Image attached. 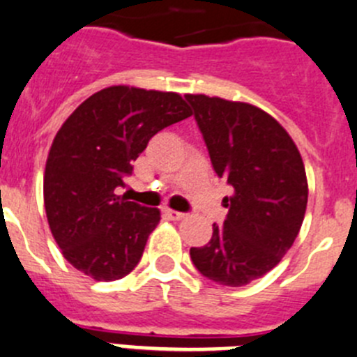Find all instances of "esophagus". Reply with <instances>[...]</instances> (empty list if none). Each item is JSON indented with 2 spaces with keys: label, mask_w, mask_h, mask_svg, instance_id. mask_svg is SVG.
<instances>
[{
  "label": "esophagus",
  "mask_w": 357,
  "mask_h": 357,
  "mask_svg": "<svg viewBox=\"0 0 357 357\" xmlns=\"http://www.w3.org/2000/svg\"><path fill=\"white\" fill-rule=\"evenodd\" d=\"M163 215L167 216L169 220H183L185 218V213H179V211H174V209H169V208H165L163 209Z\"/></svg>",
  "instance_id": "obj_1"
}]
</instances>
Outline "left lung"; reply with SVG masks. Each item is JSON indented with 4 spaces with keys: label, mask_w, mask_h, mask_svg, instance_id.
<instances>
[{
    "label": "left lung",
    "mask_w": 357,
    "mask_h": 357,
    "mask_svg": "<svg viewBox=\"0 0 357 357\" xmlns=\"http://www.w3.org/2000/svg\"><path fill=\"white\" fill-rule=\"evenodd\" d=\"M218 178L234 188L225 197L224 225L213 224L208 245L190 248L195 268L227 287L271 271L287 254L305 218V165L285 128L262 109L218 96L185 95Z\"/></svg>",
    "instance_id": "1"
}]
</instances>
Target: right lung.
<instances>
[{"instance_id":"right-lung-1","label":"right lung","mask_w":357,"mask_h":357,"mask_svg":"<svg viewBox=\"0 0 357 357\" xmlns=\"http://www.w3.org/2000/svg\"><path fill=\"white\" fill-rule=\"evenodd\" d=\"M190 116L178 93L111 86L63 123L45 163L43 202L52 236L73 268L111 282L139 264L160 211L114 190L155 133Z\"/></svg>"}]
</instances>
